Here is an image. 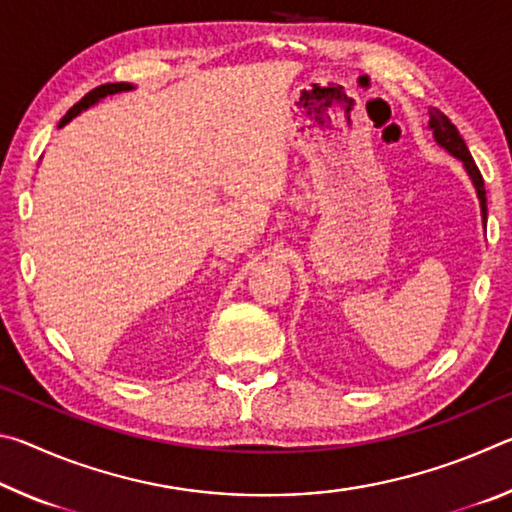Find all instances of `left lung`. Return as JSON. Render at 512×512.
Instances as JSON below:
<instances>
[{"mask_svg": "<svg viewBox=\"0 0 512 512\" xmlns=\"http://www.w3.org/2000/svg\"><path fill=\"white\" fill-rule=\"evenodd\" d=\"M429 131L433 133V140H436L440 149H445L449 155H454L456 160L463 162V169L467 176H470L472 185L476 189V198H479V205H481V219L485 225V221H488V205H485L483 178H481V171L476 169L470 151H467L461 133L456 131V126L438 108H429Z\"/></svg>", "mask_w": 512, "mask_h": 512, "instance_id": "left-lung-1", "label": "left lung"}]
</instances>
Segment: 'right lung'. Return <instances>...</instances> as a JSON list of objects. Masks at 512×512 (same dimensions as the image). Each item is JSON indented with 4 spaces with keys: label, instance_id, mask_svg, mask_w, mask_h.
Instances as JSON below:
<instances>
[{
    "label": "right lung",
    "instance_id": "add662e5",
    "mask_svg": "<svg viewBox=\"0 0 512 512\" xmlns=\"http://www.w3.org/2000/svg\"><path fill=\"white\" fill-rule=\"evenodd\" d=\"M128 90H135V85H133V83H106V85H99V88H94L92 92L85 94V97H83L79 103H76L74 108H69L67 115H65L63 119H60L58 128H63V126L69 124V121H72L74 117H79L83 110L97 106V103H99L101 99L112 97V94H119V92H128Z\"/></svg>",
    "mask_w": 512,
    "mask_h": 512
}]
</instances>
